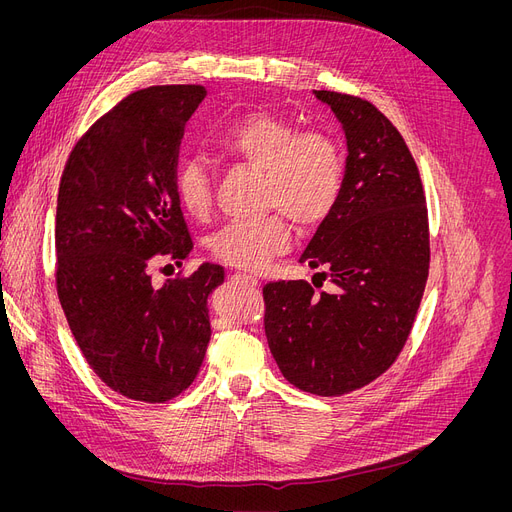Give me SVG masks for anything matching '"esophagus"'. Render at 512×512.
Returning <instances> with one entry per match:
<instances>
[{
    "label": "esophagus",
    "instance_id": "obj_1",
    "mask_svg": "<svg viewBox=\"0 0 512 512\" xmlns=\"http://www.w3.org/2000/svg\"><path fill=\"white\" fill-rule=\"evenodd\" d=\"M234 278H236V280H240V282H247V284H251V286H259V280H257L255 276L245 274V272H238V274H234Z\"/></svg>",
    "mask_w": 512,
    "mask_h": 512
}]
</instances>
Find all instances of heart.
Wrapping results in <instances>:
<instances>
[{
  "mask_svg": "<svg viewBox=\"0 0 512 512\" xmlns=\"http://www.w3.org/2000/svg\"><path fill=\"white\" fill-rule=\"evenodd\" d=\"M220 155L263 172L261 201L276 207L259 220H238L209 238L213 259L238 270L259 272L290 247V226L313 228L338 203L344 182V159L338 143L324 130H299L270 112H253L228 124L211 139ZM180 207L188 218L207 220L213 209V180L201 159L180 161L174 176Z\"/></svg>",
  "mask_w": 512,
  "mask_h": 512,
  "instance_id": "heart-1",
  "label": "heart"
}]
</instances>
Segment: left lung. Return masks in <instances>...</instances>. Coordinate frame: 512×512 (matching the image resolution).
I'll use <instances>...</instances> for the list:
<instances>
[{"mask_svg": "<svg viewBox=\"0 0 512 512\" xmlns=\"http://www.w3.org/2000/svg\"><path fill=\"white\" fill-rule=\"evenodd\" d=\"M346 137L336 207L299 257L328 278L263 286L265 336L284 378L340 396L373 382L405 346L429 270L427 207L415 159L394 124L365 99L313 91Z\"/></svg>", "mask_w": 512, "mask_h": 512, "instance_id": "8db88e82", "label": "left lung"}]
</instances>
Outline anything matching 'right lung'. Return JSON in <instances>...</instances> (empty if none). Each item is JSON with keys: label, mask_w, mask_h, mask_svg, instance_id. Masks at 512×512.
I'll return each instance as SVG.
<instances>
[{"label": "right lung", "mask_w": 512, "mask_h": 512, "mask_svg": "<svg viewBox=\"0 0 512 512\" xmlns=\"http://www.w3.org/2000/svg\"><path fill=\"white\" fill-rule=\"evenodd\" d=\"M207 91L149 87L80 139L60 180L56 282L76 344L114 392L166 402L193 384L211 338L207 299L220 265L151 284L193 251L176 197L180 139Z\"/></svg>", "instance_id": "obj_1"}]
</instances>
